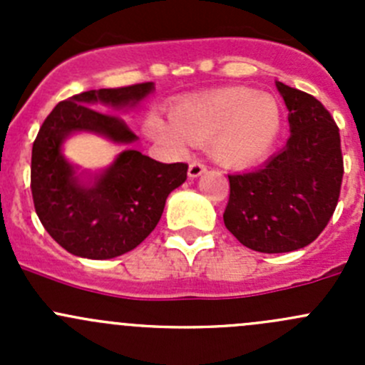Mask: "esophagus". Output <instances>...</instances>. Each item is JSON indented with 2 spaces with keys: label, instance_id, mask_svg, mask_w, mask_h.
<instances>
[{
  "label": "esophagus",
  "instance_id": "1",
  "mask_svg": "<svg viewBox=\"0 0 365 365\" xmlns=\"http://www.w3.org/2000/svg\"><path fill=\"white\" fill-rule=\"evenodd\" d=\"M203 173H206V165L201 162H192L189 165V178H200Z\"/></svg>",
  "mask_w": 365,
  "mask_h": 365
}]
</instances>
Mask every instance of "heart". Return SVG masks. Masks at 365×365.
<instances>
[{
  "label": "heart",
  "mask_w": 365,
  "mask_h": 365,
  "mask_svg": "<svg viewBox=\"0 0 365 365\" xmlns=\"http://www.w3.org/2000/svg\"><path fill=\"white\" fill-rule=\"evenodd\" d=\"M284 113L275 97L244 86L222 88L175 106L171 121L152 114L146 132L173 153L187 152L190 143L205 145L212 159L230 169L251 168L277 145Z\"/></svg>",
  "instance_id": "b5f03b06"
}]
</instances>
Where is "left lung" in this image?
I'll use <instances>...</instances> for the list:
<instances>
[{"label":"left lung","instance_id":"1","mask_svg":"<svg viewBox=\"0 0 365 365\" xmlns=\"http://www.w3.org/2000/svg\"><path fill=\"white\" fill-rule=\"evenodd\" d=\"M288 108L284 148L252 171L230 175L224 224L245 247L279 254L319 237L337 206L342 182L339 128L312 95L275 81Z\"/></svg>","mask_w":365,"mask_h":365}]
</instances>
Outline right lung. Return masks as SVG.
<instances>
[{
    "label": "right lung",
    "instance_id": "add662e5",
    "mask_svg": "<svg viewBox=\"0 0 365 365\" xmlns=\"http://www.w3.org/2000/svg\"><path fill=\"white\" fill-rule=\"evenodd\" d=\"M153 90L155 84L143 83L83 91L60 102L40 127L31 152L35 212L73 256L111 259L138 247L159 224L169 194L187 180V164H162L132 148L98 171L81 169L63 153L76 134H95L113 145L138 141L116 114L138 109Z\"/></svg>",
    "mask_w": 365,
    "mask_h": 365
}]
</instances>
